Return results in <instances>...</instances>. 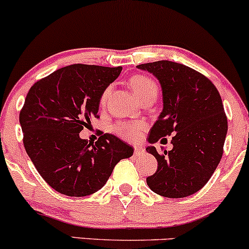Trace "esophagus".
Segmentation results:
<instances>
[{
    "label": "esophagus",
    "mask_w": 249,
    "mask_h": 249,
    "mask_svg": "<svg viewBox=\"0 0 249 249\" xmlns=\"http://www.w3.org/2000/svg\"><path fill=\"white\" fill-rule=\"evenodd\" d=\"M145 153V148L139 147V146H134V154L136 156H142V154Z\"/></svg>",
    "instance_id": "obj_1"
}]
</instances>
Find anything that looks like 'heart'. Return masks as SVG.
<instances>
[{"label": "heart", "mask_w": 249, "mask_h": 249, "mask_svg": "<svg viewBox=\"0 0 249 249\" xmlns=\"http://www.w3.org/2000/svg\"><path fill=\"white\" fill-rule=\"evenodd\" d=\"M128 85L132 89L134 95L139 101H142L146 97H156L158 93V88H157L156 82L150 77L144 75H136L132 76L128 81ZM111 92V88L107 87L102 93L101 103L105 104L107 101L108 95ZM145 125L142 122H126V123H119L115 126V132L122 137L125 141H137L141 138L142 131H144Z\"/></svg>", "instance_id": "b5f03b06"}]
</instances>
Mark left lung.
I'll list each match as a JSON object with an SVG mask.
<instances>
[{"label": "left lung", "instance_id": "8db88e82", "mask_svg": "<svg viewBox=\"0 0 249 249\" xmlns=\"http://www.w3.org/2000/svg\"><path fill=\"white\" fill-rule=\"evenodd\" d=\"M157 77L162 91V111L148 134V142L172 134L173 148L159 154L148 187L166 198H185L201 190L221 160L227 117L221 97L206 76L180 63L158 61L137 65Z\"/></svg>", "mask_w": 249, "mask_h": 249}]
</instances>
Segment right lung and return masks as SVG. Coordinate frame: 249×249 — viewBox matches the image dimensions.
Masks as SVG:
<instances>
[{
  "label": "right lung",
  "instance_id": "add662e5",
  "mask_svg": "<svg viewBox=\"0 0 249 249\" xmlns=\"http://www.w3.org/2000/svg\"><path fill=\"white\" fill-rule=\"evenodd\" d=\"M123 68L72 64L39 79L19 112L28 156L47 184L69 196H85L104 186L117 162L133 147L110 133L95 144L79 132L98 118L102 93Z\"/></svg>",
  "mask_w": 249,
  "mask_h": 249
}]
</instances>
